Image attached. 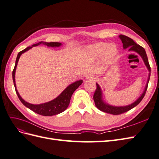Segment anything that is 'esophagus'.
Masks as SVG:
<instances>
[{"mask_svg": "<svg viewBox=\"0 0 159 159\" xmlns=\"http://www.w3.org/2000/svg\"><path fill=\"white\" fill-rule=\"evenodd\" d=\"M96 79V76L93 74H89L86 76V79L87 80H95Z\"/></svg>", "mask_w": 159, "mask_h": 159, "instance_id": "34e87169", "label": "esophagus"}]
</instances>
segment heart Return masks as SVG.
I'll list each match as a JSON object with an SVG mask.
<instances>
[{
  "label": "heart",
  "instance_id": "b5f03b06",
  "mask_svg": "<svg viewBox=\"0 0 159 159\" xmlns=\"http://www.w3.org/2000/svg\"><path fill=\"white\" fill-rule=\"evenodd\" d=\"M87 52L93 59L99 58L104 55L105 58L107 60L113 59L117 53L115 45H109L105 42H99L91 45L87 48Z\"/></svg>",
  "mask_w": 159,
  "mask_h": 159
}]
</instances>
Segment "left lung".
<instances>
[{
	"mask_svg": "<svg viewBox=\"0 0 159 159\" xmlns=\"http://www.w3.org/2000/svg\"><path fill=\"white\" fill-rule=\"evenodd\" d=\"M119 38L121 39L122 43H123V48L124 50L128 49V52H136L137 54H138L140 56L142 59L143 60L144 63L145 64V66H146V68H147L149 73H148L147 82H146V84L145 86L143 93H142L141 95L138 97V98L134 101V102H133L132 103L129 105H125V106H114V105H111L105 103V101L103 100V98L102 90H101L99 84L98 83H96L97 89L94 93V95H93V99H94L96 107L101 111L105 113H110V114H113V115H119V114H121V113H125L126 111L130 110V109L134 108V107H136L137 105L140 103V102L142 100V99L144 98L146 91L147 90L148 84L150 76V67L148 63V57H147V55H146L144 48L140 46V45L137 44L132 39L127 37V36L124 35H119Z\"/></svg>",
	"mask_w": 159,
	"mask_h": 159,
	"instance_id": "8db88e82",
	"label": "left lung"
}]
</instances>
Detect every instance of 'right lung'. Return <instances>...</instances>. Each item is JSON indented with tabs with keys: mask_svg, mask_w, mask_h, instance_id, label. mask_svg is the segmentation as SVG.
<instances>
[{
	"mask_svg": "<svg viewBox=\"0 0 159 159\" xmlns=\"http://www.w3.org/2000/svg\"><path fill=\"white\" fill-rule=\"evenodd\" d=\"M40 44L44 45V46H46L48 47H52V48H58L62 46V43L60 42H40L38 43H35L32 45L31 46L26 48L25 50H23L19 52L17 55V59H16L15 68L13 71V80L14 83V86L15 88L16 93H17V95L19 97L20 101H21V103L25 105V107L27 108L30 109L31 110L34 111L35 113H38V114L42 115L43 116H52L54 115L59 114V113L63 112L64 111L66 110L67 109L69 103H70L71 97L73 94L76 89H78V87L80 85L83 83V80H76L75 82L72 83V84H69L68 86L64 89V90L60 93V94L55 98L50 101H48V102L42 103V104H31L27 102L25 100H24L22 97L20 96L19 93L17 89V87H16V83H15V72H16V68L17 66V63L20 56H21L22 54L25 53V52L30 50L31 48L35 46H38Z\"/></svg>",
	"mask_w": 159,
	"mask_h": 159,
	"instance_id": "obj_1",
	"label": "right lung"
}]
</instances>
